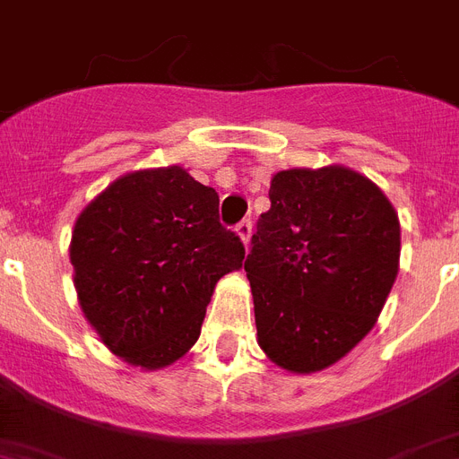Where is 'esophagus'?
Instances as JSON below:
<instances>
[{
    "label": "esophagus",
    "instance_id": "obj_1",
    "mask_svg": "<svg viewBox=\"0 0 459 459\" xmlns=\"http://www.w3.org/2000/svg\"><path fill=\"white\" fill-rule=\"evenodd\" d=\"M236 233L240 236V240L245 242V245H249V238H252V219H242L236 226Z\"/></svg>",
    "mask_w": 459,
    "mask_h": 459
}]
</instances>
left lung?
Instances as JSON below:
<instances>
[{
    "mask_svg": "<svg viewBox=\"0 0 459 459\" xmlns=\"http://www.w3.org/2000/svg\"><path fill=\"white\" fill-rule=\"evenodd\" d=\"M245 259L259 346L290 372L344 359L385 308L401 256L396 210L349 167L285 169Z\"/></svg>",
    "mask_w": 459,
    "mask_h": 459,
    "instance_id": "obj_1",
    "label": "left lung"
}]
</instances>
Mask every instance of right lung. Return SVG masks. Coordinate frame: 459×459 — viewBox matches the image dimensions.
<instances>
[{"mask_svg": "<svg viewBox=\"0 0 459 459\" xmlns=\"http://www.w3.org/2000/svg\"><path fill=\"white\" fill-rule=\"evenodd\" d=\"M245 247L219 195L181 167L125 174L82 210L70 240L74 290L100 342L158 370L200 337L214 285Z\"/></svg>", "mask_w": 459, "mask_h": 459, "instance_id": "right-lung-1", "label": "right lung"}]
</instances>
